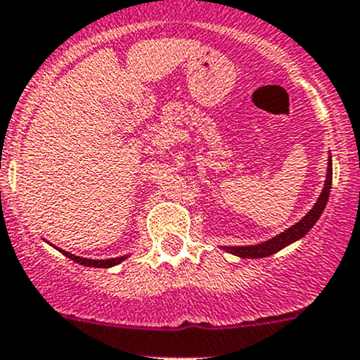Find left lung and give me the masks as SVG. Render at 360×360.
<instances>
[{
  "label": "left lung",
  "mask_w": 360,
  "mask_h": 360,
  "mask_svg": "<svg viewBox=\"0 0 360 360\" xmlns=\"http://www.w3.org/2000/svg\"><path fill=\"white\" fill-rule=\"evenodd\" d=\"M331 184H333V165H331V155H329L328 175H326L324 188H322L321 195H319L317 202L314 205L312 210H310L309 213L298 221V224H295L292 227L288 229V231L281 232L279 236L272 237L270 240H265V243L255 244V246H224V250L240 258H265V257H270V255L277 253V251H281L283 248L290 246V244L295 243V240L302 239V237L305 236L314 225H316L319 217H321L326 205H328Z\"/></svg>",
  "instance_id": "8db88e82"
}]
</instances>
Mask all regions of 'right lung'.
<instances>
[{
    "instance_id": "add662e5",
    "label": "right lung",
    "mask_w": 360,
    "mask_h": 360,
    "mask_svg": "<svg viewBox=\"0 0 360 360\" xmlns=\"http://www.w3.org/2000/svg\"><path fill=\"white\" fill-rule=\"evenodd\" d=\"M60 251L62 255H65V257L70 258L72 262L79 263V265H84V266H95V269H109V266L117 265V263H121L128 258V257H117V258H110V260H90V258H81V257H76V255H70L69 251H64V250Z\"/></svg>"
}]
</instances>
